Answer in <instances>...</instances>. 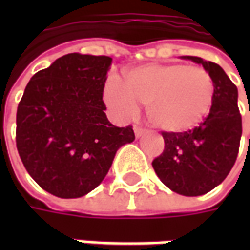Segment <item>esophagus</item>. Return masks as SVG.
<instances>
[{
	"instance_id": "1",
	"label": "esophagus",
	"mask_w": 250,
	"mask_h": 250,
	"mask_svg": "<svg viewBox=\"0 0 250 250\" xmlns=\"http://www.w3.org/2000/svg\"><path fill=\"white\" fill-rule=\"evenodd\" d=\"M134 131H135L136 138H141V136L145 134V130H143L142 127H138V125H135V127H134Z\"/></svg>"
}]
</instances>
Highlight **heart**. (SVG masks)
I'll use <instances>...</instances> for the list:
<instances>
[{"label":"heart","mask_w":250,"mask_h":250,"mask_svg":"<svg viewBox=\"0 0 250 250\" xmlns=\"http://www.w3.org/2000/svg\"><path fill=\"white\" fill-rule=\"evenodd\" d=\"M104 99L120 116L147 104L152 125L166 132H186L208 116L214 102V80L201 66L145 64L125 72L123 85L109 80Z\"/></svg>","instance_id":"1"}]
</instances>
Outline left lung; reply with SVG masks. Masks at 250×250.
<instances>
[{
	"label": "left lung",
	"mask_w": 250,
	"mask_h": 250,
	"mask_svg": "<svg viewBox=\"0 0 250 250\" xmlns=\"http://www.w3.org/2000/svg\"><path fill=\"white\" fill-rule=\"evenodd\" d=\"M201 64L214 80V102L209 115L186 132L163 131L165 150L152 161L155 173L174 193L197 197L209 193L230 173L242 134L238 91L218 64L182 56Z\"/></svg>",
	"instance_id": "1"
}]
</instances>
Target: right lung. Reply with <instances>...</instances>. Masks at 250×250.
Listing matches in <instances>:
<instances>
[{
  "mask_svg": "<svg viewBox=\"0 0 250 250\" xmlns=\"http://www.w3.org/2000/svg\"><path fill=\"white\" fill-rule=\"evenodd\" d=\"M112 59L69 53L32 76L17 108L16 145L26 171L59 198H79L102 184L115 154L135 139L104 112Z\"/></svg>",
  "mask_w": 250,
  "mask_h": 250,
  "instance_id": "1",
  "label": "right lung"
}]
</instances>
